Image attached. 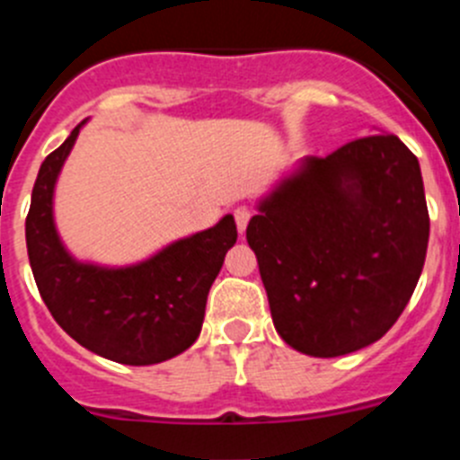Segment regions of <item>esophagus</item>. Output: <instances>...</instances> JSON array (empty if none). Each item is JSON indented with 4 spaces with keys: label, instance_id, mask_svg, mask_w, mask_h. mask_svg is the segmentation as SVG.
<instances>
[{
    "label": "esophagus",
    "instance_id": "esophagus-1",
    "mask_svg": "<svg viewBox=\"0 0 460 460\" xmlns=\"http://www.w3.org/2000/svg\"><path fill=\"white\" fill-rule=\"evenodd\" d=\"M234 221H237L239 233H243V230H246V226H249V221H251L249 207H237V209H234Z\"/></svg>",
    "mask_w": 460,
    "mask_h": 460
}]
</instances>
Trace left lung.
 Segmentation results:
<instances>
[{"label":"left lung","mask_w":460,"mask_h":460,"mask_svg":"<svg viewBox=\"0 0 460 460\" xmlns=\"http://www.w3.org/2000/svg\"><path fill=\"white\" fill-rule=\"evenodd\" d=\"M246 227L276 332L311 357L387 334L408 306L429 246L420 161L392 133L308 156Z\"/></svg>","instance_id":"8db88e82"}]
</instances>
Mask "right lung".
I'll list each match as a JSON object with an SVG mask.
<instances>
[{"mask_svg":"<svg viewBox=\"0 0 460 460\" xmlns=\"http://www.w3.org/2000/svg\"><path fill=\"white\" fill-rule=\"evenodd\" d=\"M83 124L48 154L31 190L24 237L36 286L57 324L93 355L128 367L172 359L200 336L209 288L237 242L234 218L131 267L78 262L57 234L52 195Z\"/></svg>","mask_w":460,"mask_h":460,"instance_id":"add662e5","label":"right lung"}]
</instances>
